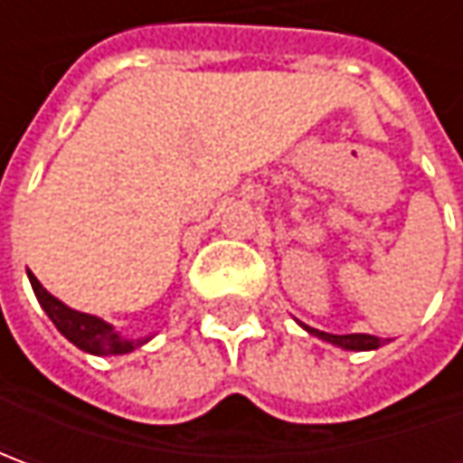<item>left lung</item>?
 Segmentation results:
<instances>
[{
    "instance_id": "obj_1",
    "label": "left lung",
    "mask_w": 463,
    "mask_h": 463,
    "mask_svg": "<svg viewBox=\"0 0 463 463\" xmlns=\"http://www.w3.org/2000/svg\"><path fill=\"white\" fill-rule=\"evenodd\" d=\"M301 327L309 335H317L319 340H327V343L343 347V350H376V347L383 345L382 337H373V335H329V332L307 327V325H301Z\"/></svg>"
}]
</instances>
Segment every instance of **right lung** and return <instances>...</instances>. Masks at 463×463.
I'll list each match as a JSON object with an SVG mask.
<instances>
[{"label": "right lung", "mask_w": 463, "mask_h": 463, "mask_svg": "<svg viewBox=\"0 0 463 463\" xmlns=\"http://www.w3.org/2000/svg\"><path fill=\"white\" fill-rule=\"evenodd\" d=\"M27 278H30V286L35 291V298L41 301V307L48 314V319L56 325V329L61 332L69 343H74L84 353H92V355H123V353H131V350H136V347H141L144 343L152 340V337L126 340L105 319L71 309L63 301H59L56 296L48 294L43 286H41V280L33 276V273H27Z\"/></svg>", "instance_id": "add662e5"}]
</instances>
